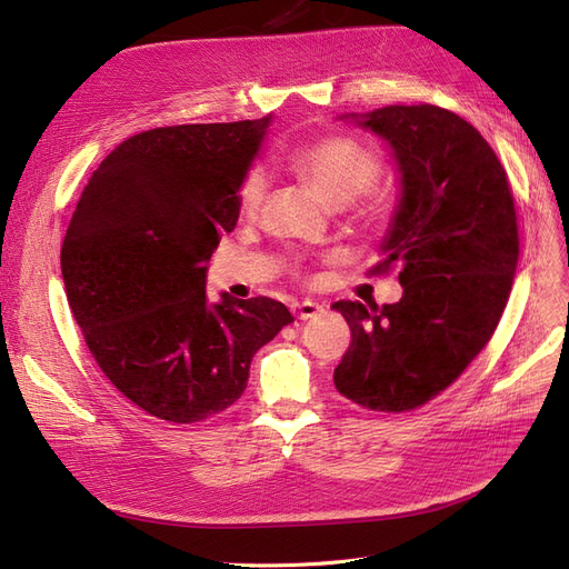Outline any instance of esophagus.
I'll return each instance as SVG.
<instances>
[{"label": "esophagus", "instance_id": "34e87169", "mask_svg": "<svg viewBox=\"0 0 569 569\" xmlns=\"http://www.w3.org/2000/svg\"><path fill=\"white\" fill-rule=\"evenodd\" d=\"M291 312H293V317H297V320H312V317L325 312V306L315 303V301H297L291 306Z\"/></svg>", "mask_w": 569, "mask_h": 569}]
</instances>
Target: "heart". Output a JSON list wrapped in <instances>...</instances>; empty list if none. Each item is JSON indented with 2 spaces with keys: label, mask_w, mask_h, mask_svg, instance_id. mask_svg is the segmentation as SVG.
I'll use <instances>...</instances> for the list:
<instances>
[{
  "label": "heart",
  "mask_w": 569,
  "mask_h": 569,
  "mask_svg": "<svg viewBox=\"0 0 569 569\" xmlns=\"http://www.w3.org/2000/svg\"><path fill=\"white\" fill-rule=\"evenodd\" d=\"M291 163L310 181V187L325 206L331 208H343L363 191H369L380 172V163L371 149L350 138H340V134L297 149L291 156ZM266 189V166L249 168L240 187L242 208H259Z\"/></svg>",
  "instance_id": "obj_1"
}]
</instances>
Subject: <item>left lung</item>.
<instances>
[{"label": "left lung", "mask_w": 569, "mask_h": 569, "mask_svg": "<svg viewBox=\"0 0 569 569\" xmlns=\"http://www.w3.org/2000/svg\"><path fill=\"white\" fill-rule=\"evenodd\" d=\"M338 119L373 132L399 172L373 272L401 266L403 297L331 306L352 331L333 385L371 411H411L446 390L497 329L518 263L513 198L495 151L458 113L390 104Z\"/></svg>", "instance_id": "8db88e82"}]
</instances>
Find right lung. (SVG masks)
<instances>
[{
	"mask_svg": "<svg viewBox=\"0 0 569 569\" xmlns=\"http://www.w3.org/2000/svg\"><path fill=\"white\" fill-rule=\"evenodd\" d=\"M272 117L153 128L88 179L60 252L67 301L102 373L132 403L198 422L236 403L257 350L291 325L266 297L210 301L208 261Z\"/></svg>",
	"mask_w": 569,
	"mask_h": 569,
	"instance_id": "1",
	"label": "right lung"
}]
</instances>
